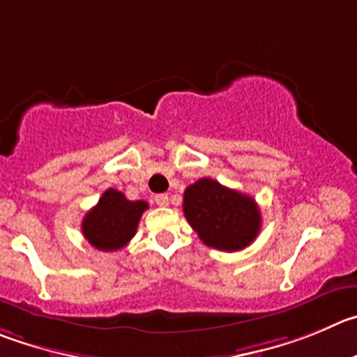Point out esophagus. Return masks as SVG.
Returning a JSON list of instances; mask_svg holds the SVG:
<instances>
[{"label": "esophagus", "instance_id": "34e87169", "mask_svg": "<svg viewBox=\"0 0 357 357\" xmlns=\"http://www.w3.org/2000/svg\"><path fill=\"white\" fill-rule=\"evenodd\" d=\"M155 202L158 206H169V195L167 194H158V195H155Z\"/></svg>", "mask_w": 357, "mask_h": 357}]
</instances>
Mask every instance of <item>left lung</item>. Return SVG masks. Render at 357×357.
<instances>
[{
	"label": "left lung",
	"instance_id": "8db88e82",
	"mask_svg": "<svg viewBox=\"0 0 357 357\" xmlns=\"http://www.w3.org/2000/svg\"><path fill=\"white\" fill-rule=\"evenodd\" d=\"M183 213L204 245L224 252L246 248L261 231L255 199L202 178L183 194Z\"/></svg>",
	"mask_w": 357,
	"mask_h": 357
}]
</instances>
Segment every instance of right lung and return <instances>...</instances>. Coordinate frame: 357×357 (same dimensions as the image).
<instances>
[{
    "label": "right lung",
    "mask_w": 357,
    "mask_h": 357,
    "mask_svg": "<svg viewBox=\"0 0 357 357\" xmlns=\"http://www.w3.org/2000/svg\"><path fill=\"white\" fill-rule=\"evenodd\" d=\"M148 209V202L128 201L114 188L105 190L98 204L86 213L82 234L91 246L102 252H112L128 245L137 232L139 220Z\"/></svg>",
    "instance_id": "1"
}]
</instances>
